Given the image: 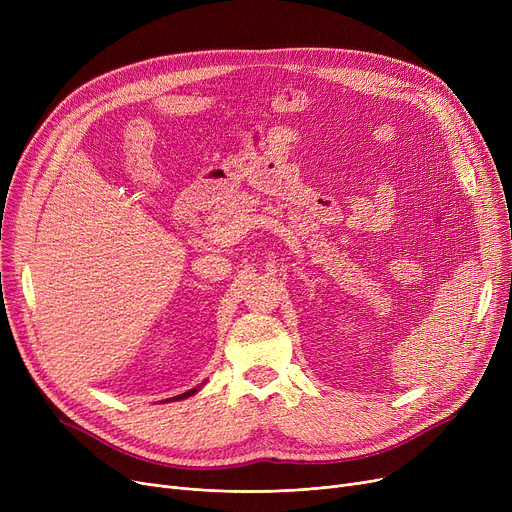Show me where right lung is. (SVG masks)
Returning <instances> with one entry per match:
<instances>
[{
  "label": "right lung",
  "mask_w": 512,
  "mask_h": 512,
  "mask_svg": "<svg viewBox=\"0 0 512 512\" xmlns=\"http://www.w3.org/2000/svg\"><path fill=\"white\" fill-rule=\"evenodd\" d=\"M203 384H205V380H203L201 384H197V386H191V388H186V390H182L180 394H172L170 398H164V400H178V398H186V396H191V394H195V392H197V390H199V388H201Z\"/></svg>",
  "instance_id": "1"
}]
</instances>
